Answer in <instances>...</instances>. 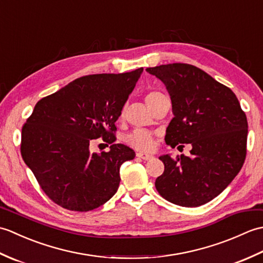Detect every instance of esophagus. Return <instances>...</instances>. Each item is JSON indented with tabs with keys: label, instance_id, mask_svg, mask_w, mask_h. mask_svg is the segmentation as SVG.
Masks as SVG:
<instances>
[{
	"label": "esophagus",
	"instance_id": "1",
	"mask_svg": "<svg viewBox=\"0 0 263 263\" xmlns=\"http://www.w3.org/2000/svg\"><path fill=\"white\" fill-rule=\"evenodd\" d=\"M137 157L141 158V159H143V160H152V159L154 158L152 155L146 154V153H138V154H137Z\"/></svg>",
	"mask_w": 263,
	"mask_h": 263
}]
</instances>
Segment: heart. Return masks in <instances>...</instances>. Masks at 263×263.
<instances>
[{"label": "heart", "instance_id": "obj_1", "mask_svg": "<svg viewBox=\"0 0 263 263\" xmlns=\"http://www.w3.org/2000/svg\"><path fill=\"white\" fill-rule=\"evenodd\" d=\"M165 95L163 92H160L158 90H153L149 91L144 99L148 104L150 108L154 107V105L158 102V100L164 97ZM124 115V110H122L121 116ZM126 142L130 144L131 147H133L137 150H150L154 146L155 142V136L152 132H149L147 130H142V128H137L133 132H131L130 135L126 138Z\"/></svg>", "mask_w": 263, "mask_h": 263}]
</instances>
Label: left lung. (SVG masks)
<instances>
[{
  "instance_id": "obj_1",
  "label": "left lung",
  "mask_w": 263,
  "mask_h": 263,
  "mask_svg": "<svg viewBox=\"0 0 263 263\" xmlns=\"http://www.w3.org/2000/svg\"><path fill=\"white\" fill-rule=\"evenodd\" d=\"M146 71L164 82L171 96L174 117L166 130V144L192 146L189 157L160 156L165 170L155 186L174 204L202 205L224 191L242 168L247 115L230 88L197 66L172 63Z\"/></svg>"
}]
</instances>
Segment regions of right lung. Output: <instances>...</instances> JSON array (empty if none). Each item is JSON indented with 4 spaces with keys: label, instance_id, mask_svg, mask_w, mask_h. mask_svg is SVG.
<instances>
[{
    "label": "right lung",
    "instance_id": "add662e5",
    "mask_svg": "<svg viewBox=\"0 0 263 263\" xmlns=\"http://www.w3.org/2000/svg\"><path fill=\"white\" fill-rule=\"evenodd\" d=\"M142 71L78 78L36 104L22 126L20 152L53 202L86 212L116 193L120 167L136 153L114 143L115 122ZM98 137L111 144L108 153L88 152Z\"/></svg>",
    "mask_w": 263,
    "mask_h": 263
}]
</instances>
